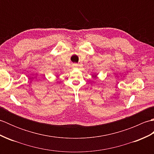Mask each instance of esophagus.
<instances>
[{"label": "esophagus", "instance_id": "obj_1", "mask_svg": "<svg viewBox=\"0 0 154 154\" xmlns=\"http://www.w3.org/2000/svg\"><path fill=\"white\" fill-rule=\"evenodd\" d=\"M73 66L74 67H78V65L76 64V63H74V64L73 65Z\"/></svg>", "mask_w": 154, "mask_h": 154}]
</instances>
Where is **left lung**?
<instances>
[{"label": "left lung", "mask_w": 154, "mask_h": 154, "mask_svg": "<svg viewBox=\"0 0 154 154\" xmlns=\"http://www.w3.org/2000/svg\"><path fill=\"white\" fill-rule=\"evenodd\" d=\"M97 74H95V75L94 74V75H93V77H94V78H96V77H97Z\"/></svg>", "instance_id": "8db88e82"}]
</instances>
